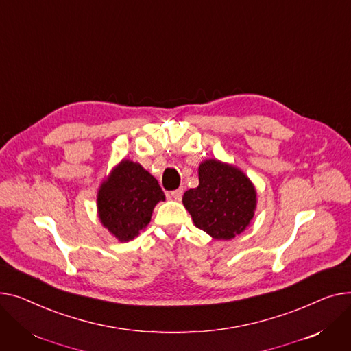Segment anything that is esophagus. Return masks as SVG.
Wrapping results in <instances>:
<instances>
[{
  "label": "esophagus",
  "instance_id": "obj_1",
  "mask_svg": "<svg viewBox=\"0 0 351 351\" xmlns=\"http://www.w3.org/2000/svg\"><path fill=\"white\" fill-rule=\"evenodd\" d=\"M170 194H171V197H173L174 199H181V197H182V189H177V190L171 191Z\"/></svg>",
  "mask_w": 351,
  "mask_h": 351
}]
</instances>
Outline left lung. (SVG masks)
Listing matches in <instances>:
<instances>
[{
    "instance_id": "obj_1",
    "label": "left lung",
    "mask_w": 351,
    "mask_h": 351,
    "mask_svg": "<svg viewBox=\"0 0 351 351\" xmlns=\"http://www.w3.org/2000/svg\"><path fill=\"white\" fill-rule=\"evenodd\" d=\"M199 184L185 191L184 207L197 228L215 239H231L254 218L256 191L242 171L217 160L204 161L198 170Z\"/></svg>"
}]
</instances>
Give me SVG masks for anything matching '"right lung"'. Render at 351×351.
Listing matches in <instances>:
<instances>
[{
	"label": "right lung",
	"mask_w": 351,
	"mask_h": 351,
	"mask_svg": "<svg viewBox=\"0 0 351 351\" xmlns=\"http://www.w3.org/2000/svg\"><path fill=\"white\" fill-rule=\"evenodd\" d=\"M161 199L164 193L158 181L140 164L125 160L101 185L97 195L99 218L119 241H129L146 228Z\"/></svg>",
	"instance_id": "obj_1"
}]
</instances>
